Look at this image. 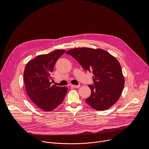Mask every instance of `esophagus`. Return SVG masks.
<instances>
[{
    "instance_id": "1",
    "label": "esophagus",
    "mask_w": 149,
    "mask_h": 149,
    "mask_svg": "<svg viewBox=\"0 0 149 149\" xmlns=\"http://www.w3.org/2000/svg\"><path fill=\"white\" fill-rule=\"evenodd\" d=\"M71 86H72V87H73V88H80V85H71Z\"/></svg>"
}]
</instances>
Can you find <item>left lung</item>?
<instances>
[{
	"label": "left lung",
	"instance_id": "obj_1",
	"mask_svg": "<svg viewBox=\"0 0 149 149\" xmlns=\"http://www.w3.org/2000/svg\"><path fill=\"white\" fill-rule=\"evenodd\" d=\"M86 71L92 73L94 85H89L91 96L85 99L92 108L106 110L119 99L125 86V77L118 60L102 49L79 47L68 50Z\"/></svg>",
	"mask_w": 149,
	"mask_h": 149
}]
</instances>
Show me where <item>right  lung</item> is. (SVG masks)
<instances>
[{
    "label": "right lung",
    "instance_id": "add662e5",
    "mask_svg": "<svg viewBox=\"0 0 149 149\" xmlns=\"http://www.w3.org/2000/svg\"><path fill=\"white\" fill-rule=\"evenodd\" d=\"M65 50L37 56L26 64L23 80L27 94L36 106L50 112L61 104L68 92L66 86L51 85L54 66Z\"/></svg>",
    "mask_w": 149,
    "mask_h": 149
}]
</instances>
